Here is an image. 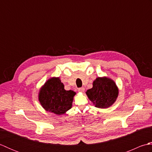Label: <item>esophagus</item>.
Listing matches in <instances>:
<instances>
[{
  "instance_id": "obj_1",
  "label": "esophagus",
  "mask_w": 152,
  "mask_h": 152,
  "mask_svg": "<svg viewBox=\"0 0 152 152\" xmlns=\"http://www.w3.org/2000/svg\"><path fill=\"white\" fill-rule=\"evenodd\" d=\"M78 91L79 92H80V93H83V92H84V91H85V89H84V88H79Z\"/></svg>"
}]
</instances>
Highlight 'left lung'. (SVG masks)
<instances>
[{
	"mask_svg": "<svg viewBox=\"0 0 152 152\" xmlns=\"http://www.w3.org/2000/svg\"><path fill=\"white\" fill-rule=\"evenodd\" d=\"M88 99L98 108H108L116 101L119 89L112 79L106 76L97 77L93 88L86 92Z\"/></svg>",
	"mask_w": 152,
	"mask_h": 152,
	"instance_id": "8db88e82",
	"label": "left lung"
}]
</instances>
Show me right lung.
<instances>
[{
  "label": "right lung",
  "instance_id": "1",
  "mask_svg": "<svg viewBox=\"0 0 152 152\" xmlns=\"http://www.w3.org/2000/svg\"><path fill=\"white\" fill-rule=\"evenodd\" d=\"M59 77H51L41 87L38 93V101L47 112L61 115L72 108L74 96L72 90L64 89Z\"/></svg>",
  "mask_w": 152,
  "mask_h": 152
}]
</instances>
